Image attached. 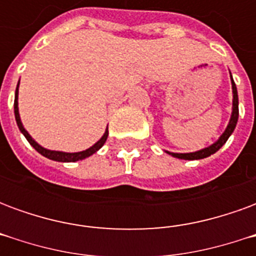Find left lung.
I'll use <instances>...</instances> for the list:
<instances>
[{"label": "left lung", "mask_w": 256, "mask_h": 256, "mask_svg": "<svg viewBox=\"0 0 256 256\" xmlns=\"http://www.w3.org/2000/svg\"><path fill=\"white\" fill-rule=\"evenodd\" d=\"M230 79H232V92H233V106H232V116L230 120H229V124L226 130L222 133L218 141H215L214 144L210 145L207 148L204 150H196V152H190V154H174V152H167L168 155L174 156V158H178V159H184V160H198V159H204V158H208L212 154H215L216 150H220L222 145L225 144L228 138L230 137V134L233 133V130L236 128L237 124V119H238V96H237V88L234 84V80L232 78L230 74Z\"/></svg>", "instance_id": "8db88e82"}]
</instances>
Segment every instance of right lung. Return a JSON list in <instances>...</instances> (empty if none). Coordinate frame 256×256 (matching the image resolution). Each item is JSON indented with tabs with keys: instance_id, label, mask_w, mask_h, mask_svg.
<instances>
[{
	"instance_id": "add662e5",
	"label": "right lung",
	"mask_w": 256,
	"mask_h": 256,
	"mask_svg": "<svg viewBox=\"0 0 256 256\" xmlns=\"http://www.w3.org/2000/svg\"><path fill=\"white\" fill-rule=\"evenodd\" d=\"M20 82V80H19ZM18 94H19V84H18V88H16V93H14V119H16V123H18V126H19V130L23 133L27 141L30 142V145L36 150V152H40L42 156H45L48 159H50V160H56V162H78L82 160V159H86V158H89L93 154H96L97 150H100L102 145L106 144V137H108V128H106V133L104 136L101 137L94 145H92L90 148H88L86 150H82V152H72V154H70V152H60V150H46V148H44L41 145L36 142V140H32L28 132L23 128V123L20 120V115H19V102H18Z\"/></svg>"
}]
</instances>
